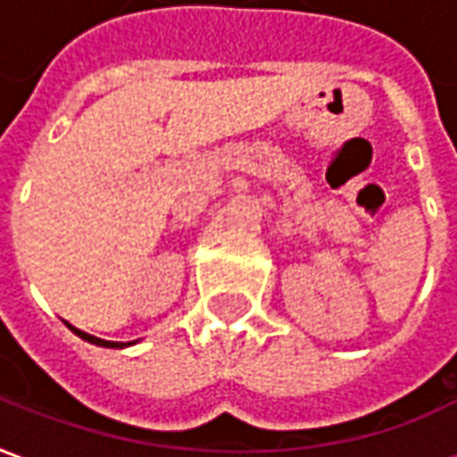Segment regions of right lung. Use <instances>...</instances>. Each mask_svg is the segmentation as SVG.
Segmentation results:
<instances>
[{"label": "right lung", "instance_id": "1", "mask_svg": "<svg viewBox=\"0 0 457 457\" xmlns=\"http://www.w3.org/2000/svg\"><path fill=\"white\" fill-rule=\"evenodd\" d=\"M68 328H71V330H73L78 337H83V340H87V343H93V345H100V347H124V343H110V340H100V337L87 336V333H83V330H78V328H73V326H68Z\"/></svg>", "mask_w": 457, "mask_h": 457}]
</instances>
